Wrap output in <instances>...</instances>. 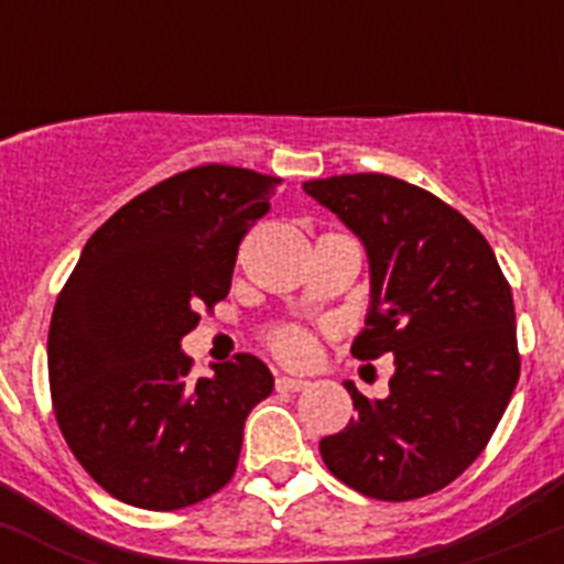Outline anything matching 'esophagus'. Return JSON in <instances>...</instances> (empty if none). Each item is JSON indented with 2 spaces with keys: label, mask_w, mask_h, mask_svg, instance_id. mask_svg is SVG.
I'll return each mask as SVG.
<instances>
[{
  "label": "esophagus",
  "mask_w": 564,
  "mask_h": 564,
  "mask_svg": "<svg viewBox=\"0 0 564 564\" xmlns=\"http://www.w3.org/2000/svg\"><path fill=\"white\" fill-rule=\"evenodd\" d=\"M307 387V381L302 378H291V376H279L276 378V390L279 392H302Z\"/></svg>",
  "instance_id": "esophagus-1"
}]
</instances>
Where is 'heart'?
Here are the masks:
<instances>
[{"label":"heart","instance_id":"obj_1","mask_svg":"<svg viewBox=\"0 0 564 564\" xmlns=\"http://www.w3.org/2000/svg\"><path fill=\"white\" fill-rule=\"evenodd\" d=\"M268 344L288 364H305L313 356V338L302 327H276L268 333Z\"/></svg>","mask_w":564,"mask_h":564}]
</instances>
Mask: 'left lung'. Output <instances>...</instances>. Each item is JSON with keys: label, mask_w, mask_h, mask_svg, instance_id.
Instances as JSON below:
<instances>
[{"label": "left lung", "mask_w": 564, "mask_h": 564, "mask_svg": "<svg viewBox=\"0 0 564 564\" xmlns=\"http://www.w3.org/2000/svg\"><path fill=\"white\" fill-rule=\"evenodd\" d=\"M305 192L370 259L352 356H395L381 401L344 381L358 415L322 437V460L372 500L435 495L480 457L520 378L511 288L486 237L426 188L367 172L307 181Z\"/></svg>", "instance_id": "obj_1"}]
</instances>
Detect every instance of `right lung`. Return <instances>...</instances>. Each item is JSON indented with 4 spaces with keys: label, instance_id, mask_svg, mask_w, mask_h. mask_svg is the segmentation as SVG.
<instances>
[{
    "label": "right lung",
    "instance_id": "right-lung-1",
    "mask_svg": "<svg viewBox=\"0 0 564 564\" xmlns=\"http://www.w3.org/2000/svg\"><path fill=\"white\" fill-rule=\"evenodd\" d=\"M279 177L188 169L158 183L84 246L50 318L47 372L58 430L104 491L149 511H177L237 471L248 412L273 390L251 352L192 378L181 338L231 288L248 228Z\"/></svg>",
    "mask_w": 564,
    "mask_h": 564
}]
</instances>
